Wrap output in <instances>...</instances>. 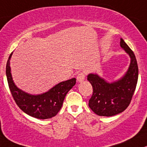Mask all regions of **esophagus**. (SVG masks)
<instances>
[{
  "label": "esophagus",
  "instance_id": "esophagus-1",
  "mask_svg": "<svg viewBox=\"0 0 147 147\" xmlns=\"http://www.w3.org/2000/svg\"><path fill=\"white\" fill-rule=\"evenodd\" d=\"M84 80H85L84 73H83V72H80V73H78V76H77V80H78V82H79V83H81V82H83Z\"/></svg>",
  "mask_w": 147,
  "mask_h": 147
}]
</instances>
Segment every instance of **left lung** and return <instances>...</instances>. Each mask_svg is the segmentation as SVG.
Returning a JSON list of instances; mask_svg holds the SVG:
<instances>
[{"label":"left lung","mask_w":147,"mask_h":147,"mask_svg":"<svg viewBox=\"0 0 147 147\" xmlns=\"http://www.w3.org/2000/svg\"><path fill=\"white\" fill-rule=\"evenodd\" d=\"M120 44L131 59L129 67L121 78L108 82L96 73L87 76L93 87L88 106L99 116L110 117L123 112L130 105L136 87L138 69L135 54L123 38H120Z\"/></svg>","instance_id":"8db88e82"}]
</instances>
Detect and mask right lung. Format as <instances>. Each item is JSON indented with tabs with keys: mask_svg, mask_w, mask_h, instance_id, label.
<instances>
[{
	"mask_svg": "<svg viewBox=\"0 0 147 147\" xmlns=\"http://www.w3.org/2000/svg\"><path fill=\"white\" fill-rule=\"evenodd\" d=\"M12 54L13 52L7 61L5 73L11 93L16 105L24 113L35 118L44 120L56 116L62 107L67 94L76 83V78L60 82L42 94H28L19 88L13 82L10 67Z\"/></svg>",
	"mask_w": 147,
	"mask_h": 147,
	"instance_id": "obj_1",
	"label": "right lung"
}]
</instances>
